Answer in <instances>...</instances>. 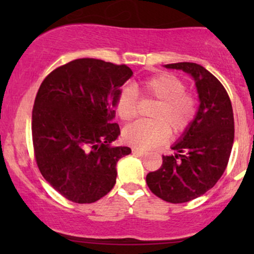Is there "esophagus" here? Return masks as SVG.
<instances>
[{"label":"esophagus","mask_w":254,"mask_h":254,"mask_svg":"<svg viewBox=\"0 0 254 254\" xmlns=\"http://www.w3.org/2000/svg\"><path fill=\"white\" fill-rule=\"evenodd\" d=\"M131 151H132L133 155H137V156H142V155H144V154H145L144 150L138 149V148H132V149H131Z\"/></svg>","instance_id":"obj_1"}]
</instances>
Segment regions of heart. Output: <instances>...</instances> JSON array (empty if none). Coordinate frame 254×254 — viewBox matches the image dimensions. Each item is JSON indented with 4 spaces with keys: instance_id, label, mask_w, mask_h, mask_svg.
Instances as JSON below:
<instances>
[{
    "instance_id": "1",
    "label": "heart",
    "mask_w": 254,
    "mask_h": 254,
    "mask_svg": "<svg viewBox=\"0 0 254 254\" xmlns=\"http://www.w3.org/2000/svg\"><path fill=\"white\" fill-rule=\"evenodd\" d=\"M144 98L154 99L156 106L150 112L151 121H139L127 127L123 139L127 144L141 149L157 147L170 136H179L193 123L197 115V100L186 92L183 80L170 72H161L138 83ZM138 95L131 87L119 90L115 109L121 121L131 122L138 115Z\"/></svg>"
}]
</instances>
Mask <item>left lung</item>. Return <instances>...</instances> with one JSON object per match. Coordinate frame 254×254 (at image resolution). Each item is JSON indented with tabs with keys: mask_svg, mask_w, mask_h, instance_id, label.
<instances>
[{
	"mask_svg": "<svg viewBox=\"0 0 254 254\" xmlns=\"http://www.w3.org/2000/svg\"><path fill=\"white\" fill-rule=\"evenodd\" d=\"M193 77L199 107L193 123L177 143L174 155L162 156L159 170L147 174V185L168 203H185L202 196L222 177L234 142V116L228 93L199 64H166Z\"/></svg>",
	"mask_w": 254,
	"mask_h": 254,
	"instance_id": "obj_1",
	"label": "left lung"
}]
</instances>
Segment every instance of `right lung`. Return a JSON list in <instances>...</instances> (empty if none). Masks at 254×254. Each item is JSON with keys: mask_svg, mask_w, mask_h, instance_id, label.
Returning <instances> with one entry per match:
<instances>
[{"mask_svg": "<svg viewBox=\"0 0 254 254\" xmlns=\"http://www.w3.org/2000/svg\"><path fill=\"white\" fill-rule=\"evenodd\" d=\"M132 76L125 64L80 58L58 66L40 84L32 111V139L40 173L74 203L97 202L112 190L121 135L115 101Z\"/></svg>", "mask_w": 254, "mask_h": 254, "instance_id": "obj_1", "label": "right lung"}]
</instances>
